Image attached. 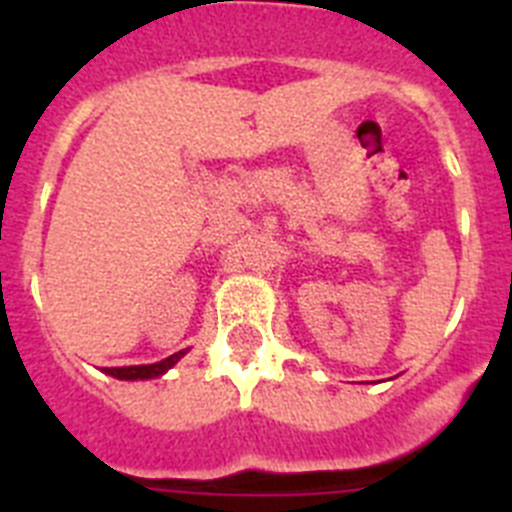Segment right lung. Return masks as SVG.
Returning <instances> with one entry per match:
<instances>
[{
  "mask_svg": "<svg viewBox=\"0 0 512 512\" xmlns=\"http://www.w3.org/2000/svg\"><path fill=\"white\" fill-rule=\"evenodd\" d=\"M182 356H184V351H179V354L169 356V359H164V361H156V364L112 366V369H104V374H110V377H115V379H153V377H161L164 372H169L171 366L182 359Z\"/></svg>",
  "mask_w": 512,
  "mask_h": 512,
  "instance_id": "right-lung-1",
  "label": "right lung"
}]
</instances>
